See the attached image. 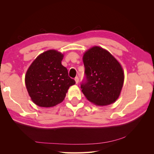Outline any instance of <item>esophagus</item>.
Masks as SVG:
<instances>
[{
    "label": "esophagus",
    "mask_w": 154,
    "mask_h": 154,
    "mask_svg": "<svg viewBox=\"0 0 154 154\" xmlns=\"http://www.w3.org/2000/svg\"><path fill=\"white\" fill-rule=\"evenodd\" d=\"M74 80H75L76 84H78V82H79V78H78V77H76L75 78H74Z\"/></svg>",
    "instance_id": "esophagus-1"
}]
</instances>
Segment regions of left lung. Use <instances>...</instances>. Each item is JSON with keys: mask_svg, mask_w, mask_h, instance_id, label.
Instances as JSON below:
<instances>
[{"mask_svg": "<svg viewBox=\"0 0 154 154\" xmlns=\"http://www.w3.org/2000/svg\"><path fill=\"white\" fill-rule=\"evenodd\" d=\"M86 80L81 88L86 98L97 106L114 103L123 86L122 65L108 51L93 46L83 55Z\"/></svg>", "mask_w": 154, "mask_h": 154, "instance_id": "8db88e82", "label": "left lung"}]
</instances>
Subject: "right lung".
I'll return each instance as SVG.
<instances>
[{
	"mask_svg": "<svg viewBox=\"0 0 154 154\" xmlns=\"http://www.w3.org/2000/svg\"><path fill=\"white\" fill-rule=\"evenodd\" d=\"M64 55L55 49L40 54L27 69L25 83L33 103L40 107H52L62 103L69 88L76 83L62 66Z\"/></svg>",
	"mask_w": 154,
	"mask_h": 154,
	"instance_id": "1",
	"label": "right lung"
}]
</instances>
